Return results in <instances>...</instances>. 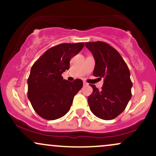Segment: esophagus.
Listing matches in <instances>:
<instances>
[{
    "label": "esophagus",
    "instance_id": "34e87169",
    "mask_svg": "<svg viewBox=\"0 0 156 156\" xmlns=\"http://www.w3.org/2000/svg\"><path fill=\"white\" fill-rule=\"evenodd\" d=\"M87 85H88V83H87L86 81H83V86H87Z\"/></svg>",
    "mask_w": 156,
    "mask_h": 156
}]
</instances>
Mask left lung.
<instances>
[{"label": "left lung", "instance_id": "left-lung-1", "mask_svg": "<svg viewBox=\"0 0 156 156\" xmlns=\"http://www.w3.org/2000/svg\"><path fill=\"white\" fill-rule=\"evenodd\" d=\"M85 45L95 60L93 76L104 80L101 90L91 84L93 92L88 97L89 108L98 118L113 119L125 110L131 98L130 70L119 52L108 43L98 41L86 42Z\"/></svg>", "mask_w": 156, "mask_h": 156}]
</instances>
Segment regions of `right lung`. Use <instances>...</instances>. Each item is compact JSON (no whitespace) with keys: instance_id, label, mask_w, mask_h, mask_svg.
<instances>
[{"instance_id":"right-lung-1","label":"right lung","mask_w":156,"mask_h":156,"mask_svg":"<svg viewBox=\"0 0 156 156\" xmlns=\"http://www.w3.org/2000/svg\"><path fill=\"white\" fill-rule=\"evenodd\" d=\"M84 42L62 43L46 51L33 64L28 78V98L37 114L43 119L54 120L70 109L73 98L83 87V81L63 79L69 61L78 54Z\"/></svg>"}]
</instances>
